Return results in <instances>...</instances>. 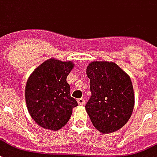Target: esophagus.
I'll return each instance as SVG.
<instances>
[{
    "label": "esophagus",
    "mask_w": 157,
    "mask_h": 157,
    "mask_svg": "<svg viewBox=\"0 0 157 157\" xmlns=\"http://www.w3.org/2000/svg\"><path fill=\"white\" fill-rule=\"evenodd\" d=\"M77 102L80 105H85V100L83 98H80L77 100Z\"/></svg>",
    "instance_id": "obj_1"
}]
</instances>
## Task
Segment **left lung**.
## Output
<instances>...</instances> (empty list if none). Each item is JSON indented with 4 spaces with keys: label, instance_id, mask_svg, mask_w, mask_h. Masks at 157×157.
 <instances>
[{
    "label": "left lung",
    "instance_id": "8db88e82",
    "mask_svg": "<svg viewBox=\"0 0 157 157\" xmlns=\"http://www.w3.org/2000/svg\"><path fill=\"white\" fill-rule=\"evenodd\" d=\"M91 96L86 111L96 130L103 134L125 126L135 104L131 78L114 62L92 61L86 68Z\"/></svg>",
    "mask_w": 157,
    "mask_h": 157
}]
</instances>
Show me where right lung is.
<instances>
[{
	"label": "right lung",
	"instance_id": "1",
	"mask_svg": "<svg viewBox=\"0 0 157 157\" xmlns=\"http://www.w3.org/2000/svg\"><path fill=\"white\" fill-rule=\"evenodd\" d=\"M74 67L71 61L54 58L40 64L29 76L25 96L32 119L45 129L57 131L72 114L77 101L71 96L67 77Z\"/></svg>",
	"mask_w": 157,
	"mask_h": 157
}]
</instances>
